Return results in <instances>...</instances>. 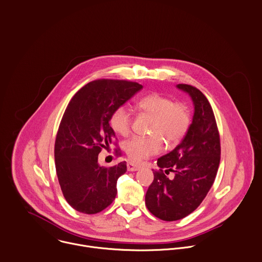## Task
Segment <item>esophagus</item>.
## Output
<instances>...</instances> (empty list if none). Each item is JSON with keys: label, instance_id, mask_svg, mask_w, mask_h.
I'll return each mask as SVG.
<instances>
[{"label": "esophagus", "instance_id": "34e87169", "mask_svg": "<svg viewBox=\"0 0 262 262\" xmlns=\"http://www.w3.org/2000/svg\"><path fill=\"white\" fill-rule=\"evenodd\" d=\"M140 169V166L136 163H133V162H128L127 163V170L128 171H136V170H139Z\"/></svg>", "mask_w": 262, "mask_h": 262}]
</instances>
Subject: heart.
Returning a JSON list of instances; mask_svg holds the SVG:
<instances>
[{
    "label": "heart",
    "instance_id": "b5f03b06",
    "mask_svg": "<svg viewBox=\"0 0 262 262\" xmlns=\"http://www.w3.org/2000/svg\"><path fill=\"white\" fill-rule=\"evenodd\" d=\"M138 108L154 117L151 133L152 137L135 136L124 143V150L127 156L134 161L156 154L163 148V137L167 143L173 144L180 141L186 134L190 118L187 108L167 97L152 94L142 98L138 102ZM110 125L112 129L126 136L130 130L132 114L126 106L117 107L110 116Z\"/></svg>",
    "mask_w": 262,
    "mask_h": 262
}]
</instances>
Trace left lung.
<instances>
[{"instance_id": "left-lung-1", "label": "left lung", "mask_w": 262, "mask_h": 262, "mask_svg": "<svg viewBox=\"0 0 262 262\" xmlns=\"http://www.w3.org/2000/svg\"><path fill=\"white\" fill-rule=\"evenodd\" d=\"M176 87L193 103L192 121L182 142L157 159L160 171L153 172L154 180L145 196L150 213L164 221L182 219L201 205L215 181L220 162V139L209 101L191 85ZM169 171L176 175L171 180L166 176Z\"/></svg>"}]
</instances>
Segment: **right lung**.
I'll list each match as a JSON object with an SVG mask.
<instances>
[{
	"mask_svg": "<svg viewBox=\"0 0 262 262\" xmlns=\"http://www.w3.org/2000/svg\"><path fill=\"white\" fill-rule=\"evenodd\" d=\"M142 89L136 82L101 79L83 86L69 103L56 135L54 159L62 194L76 211L97 214L115 200L126 162L107 168L99 164L98 156L116 140L109 123L112 112Z\"/></svg>",
	"mask_w": 262,
	"mask_h": 262,
	"instance_id": "1",
	"label": "right lung"
}]
</instances>
